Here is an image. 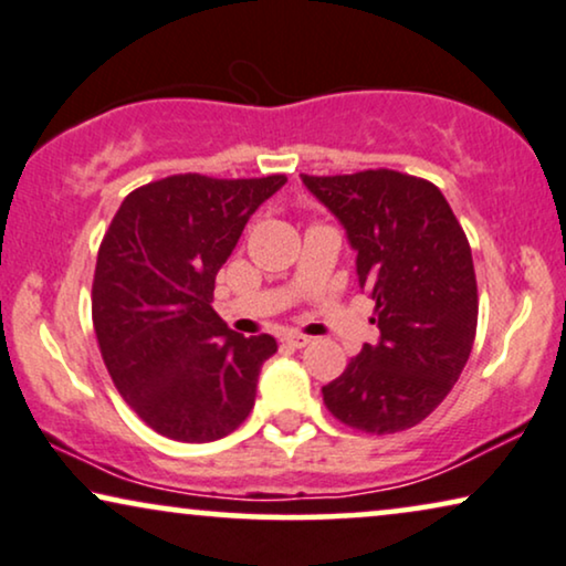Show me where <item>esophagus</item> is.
Returning a JSON list of instances; mask_svg holds the SVG:
<instances>
[{
	"instance_id": "esophagus-1",
	"label": "esophagus",
	"mask_w": 566,
	"mask_h": 566,
	"mask_svg": "<svg viewBox=\"0 0 566 566\" xmlns=\"http://www.w3.org/2000/svg\"><path fill=\"white\" fill-rule=\"evenodd\" d=\"M311 342L313 338L305 334H284V344H290L292 349H303V346H307Z\"/></svg>"
}]
</instances>
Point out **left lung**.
Returning a JSON list of instances; mask_svg holds the SVG:
<instances>
[{
	"instance_id": "8db88e82",
	"label": "left lung",
	"mask_w": 566,
	"mask_h": 566,
	"mask_svg": "<svg viewBox=\"0 0 566 566\" xmlns=\"http://www.w3.org/2000/svg\"><path fill=\"white\" fill-rule=\"evenodd\" d=\"M303 184L346 228L380 328V342L323 386V403L357 432L417 427L453 390L476 338L469 238L440 188L409 172H303Z\"/></svg>"
}]
</instances>
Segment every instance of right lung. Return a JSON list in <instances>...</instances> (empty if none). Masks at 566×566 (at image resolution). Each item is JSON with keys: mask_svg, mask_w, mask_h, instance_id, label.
<instances>
[{"mask_svg": "<svg viewBox=\"0 0 566 566\" xmlns=\"http://www.w3.org/2000/svg\"><path fill=\"white\" fill-rule=\"evenodd\" d=\"M287 176L178 172L134 188L97 248L93 328L124 401L155 432L212 442L248 419L269 334L240 336L212 311L214 276L248 217Z\"/></svg>", "mask_w": 566, "mask_h": 566, "instance_id": "1", "label": "right lung"}]
</instances>
